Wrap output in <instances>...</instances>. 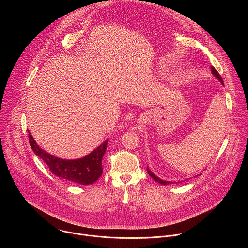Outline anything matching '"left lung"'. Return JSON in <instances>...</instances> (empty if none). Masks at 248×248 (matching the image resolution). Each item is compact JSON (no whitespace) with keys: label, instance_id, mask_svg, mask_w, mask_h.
Segmentation results:
<instances>
[{"label":"left lung","instance_id":"1","mask_svg":"<svg viewBox=\"0 0 248 248\" xmlns=\"http://www.w3.org/2000/svg\"><path fill=\"white\" fill-rule=\"evenodd\" d=\"M211 70H212V74L214 75V77L218 79V80H220V82L222 83V84H224V82H223V79H222V78H221V76L219 75V73L217 72V70L213 67V66H211ZM147 172L149 173V175L151 176V178L155 181V182H157V183H159V184H161V185H164V186H167V185H170L171 182H166V181H163V180H161L160 178H158L157 175H155L150 170H149V168H147Z\"/></svg>","mask_w":248,"mask_h":248}]
</instances>
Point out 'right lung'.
<instances>
[{
  "label": "right lung",
  "instance_id": "obj_1",
  "mask_svg": "<svg viewBox=\"0 0 248 248\" xmlns=\"http://www.w3.org/2000/svg\"><path fill=\"white\" fill-rule=\"evenodd\" d=\"M29 143L36 156L40 157L47 166L49 170L59 178L66 180L70 183L78 184L81 186L92 185L95 183L103 172L102 159L107 149L108 140L98 146L94 151H92L87 156L76 159V160H65L55 157L45 150H43L34 140L33 136L28 132Z\"/></svg>",
  "mask_w": 248,
  "mask_h": 248
}]
</instances>
